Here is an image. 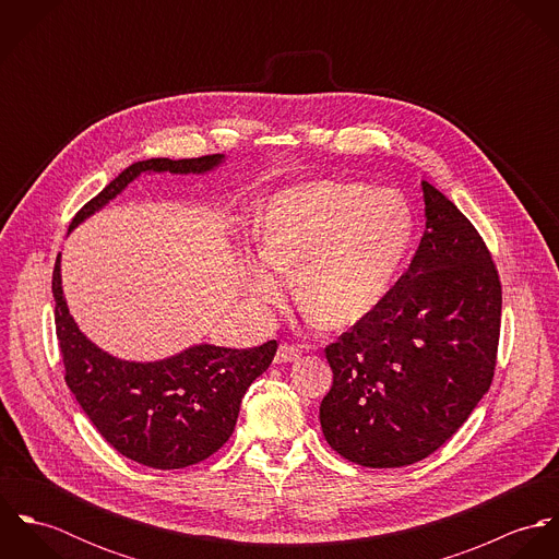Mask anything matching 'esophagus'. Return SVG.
Listing matches in <instances>:
<instances>
[{
  "instance_id": "esophagus-1",
  "label": "esophagus",
  "mask_w": 559,
  "mask_h": 559,
  "mask_svg": "<svg viewBox=\"0 0 559 559\" xmlns=\"http://www.w3.org/2000/svg\"><path fill=\"white\" fill-rule=\"evenodd\" d=\"M301 357V348L295 346V344H280L277 353H275V364H290V361H297Z\"/></svg>"
}]
</instances>
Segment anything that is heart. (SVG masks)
Instances as JSON below:
<instances>
[{
  "label": "heart",
  "instance_id": "obj_1",
  "mask_svg": "<svg viewBox=\"0 0 559 559\" xmlns=\"http://www.w3.org/2000/svg\"><path fill=\"white\" fill-rule=\"evenodd\" d=\"M413 239V215L394 191L319 180L275 193L255 217L260 260L245 262L255 304H275L293 273L295 297L322 329L368 319L392 290Z\"/></svg>",
  "mask_w": 559,
  "mask_h": 559
}]
</instances>
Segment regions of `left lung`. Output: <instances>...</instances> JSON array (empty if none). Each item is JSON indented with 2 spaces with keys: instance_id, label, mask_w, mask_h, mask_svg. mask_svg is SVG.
Here are the masks:
<instances>
[{
  "instance_id": "1",
  "label": "left lung",
  "mask_w": 559,
  "mask_h": 559,
  "mask_svg": "<svg viewBox=\"0 0 559 559\" xmlns=\"http://www.w3.org/2000/svg\"><path fill=\"white\" fill-rule=\"evenodd\" d=\"M426 233L383 304L324 348L333 385L320 402L326 443L346 461L392 469L439 450L488 392L501 284L472 222L421 180Z\"/></svg>"
}]
</instances>
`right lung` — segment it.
Segmentation results:
<instances>
[{
    "mask_svg": "<svg viewBox=\"0 0 559 559\" xmlns=\"http://www.w3.org/2000/svg\"><path fill=\"white\" fill-rule=\"evenodd\" d=\"M224 155L146 159L129 165L75 215L71 230L107 206L142 174H206ZM58 253L51 290L67 385L83 413L122 456L153 467L182 469L215 454L233 435L240 400L269 368L277 342L253 348L193 344L159 361H127L98 348L69 312Z\"/></svg>",
    "mask_w": 559,
    "mask_h": 559,
    "instance_id": "obj_1",
    "label": "right lung"
}]
</instances>
